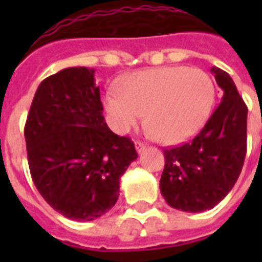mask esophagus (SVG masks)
I'll return each instance as SVG.
<instances>
[{"mask_svg":"<svg viewBox=\"0 0 262 262\" xmlns=\"http://www.w3.org/2000/svg\"><path fill=\"white\" fill-rule=\"evenodd\" d=\"M135 147H136V149H137V152L140 154V152H143L144 149H145V144L141 143V141H136Z\"/></svg>","mask_w":262,"mask_h":262,"instance_id":"34e87169","label":"esophagus"}]
</instances>
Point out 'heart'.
<instances>
[{
	"label": "heart",
	"instance_id": "b5f03b06",
	"mask_svg": "<svg viewBox=\"0 0 262 262\" xmlns=\"http://www.w3.org/2000/svg\"><path fill=\"white\" fill-rule=\"evenodd\" d=\"M216 88L201 69L163 67L136 72L125 77L119 92L104 96L111 126L127 133L143 121L166 144L190 139L207 122L215 104Z\"/></svg>",
	"mask_w": 262,
	"mask_h": 262
}]
</instances>
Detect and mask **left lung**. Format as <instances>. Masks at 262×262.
<instances>
[{"label": "left lung", "instance_id": "8db88e82", "mask_svg": "<svg viewBox=\"0 0 262 262\" xmlns=\"http://www.w3.org/2000/svg\"><path fill=\"white\" fill-rule=\"evenodd\" d=\"M211 72L223 98L194 139L164 148L160 191L170 207L185 212L211 209L230 193L246 156L248 107L227 72Z\"/></svg>", "mask_w": 262, "mask_h": 262}]
</instances>
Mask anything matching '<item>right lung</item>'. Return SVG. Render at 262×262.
<instances>
[{"label": "right lung", "instance_id": "obj_1", "mask_svg": "<svg viewBox=\"0 0 262 262\" xmlns=\"http://www.w3.org/2000/svg\"><path fill=\"white\" fill-rule=\"evenodd\" d=\"M95 71L67 68L40 83L24 136L35 186L68 219L90 222L114 207L135 144L108 129Z\"/></svg>", "mask_w": 262, "mask_h": 262}]
</instances>
